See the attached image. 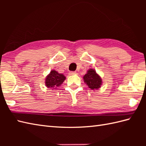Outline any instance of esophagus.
Wrapping results in <instances>:
<instances>
[{"mask_svg": "<svg viewBox=\"0 0 146 146\" xmlns=\"http://www.w3.org/2000/svg\"><path fill=\"white\" fill-rule=\"evenodd\" d=\"M69 74H70V75H76V73L75 72V71H70Z\"/></svg>", "mask_w": 146, "mask_h": 146, "instance_id": "34e87169", "label": "esophagus"}]
</instances>
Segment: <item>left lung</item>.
Returning <instances> with one entry per match:
<instances>
[{
    "label": "left lung",
    "instance_id": "1",
    "mask_svg": "<svg viewBox=\"0 0 146 146\" xmlns=\"http://www.w3.org/2000/svg\"><path fill=\"white\" fill-rule=\"evenodd\" d=\"M85 83L88 86L91 90L98 89L100 87L102 83V78L94 69L88 70L87 73L83 76Z\"/></svg>",
    "mask_w": 146,
    "mask_h": 146
}]
</instances>
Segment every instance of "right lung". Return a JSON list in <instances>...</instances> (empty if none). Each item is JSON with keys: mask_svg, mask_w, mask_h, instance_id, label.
<instances>
[{"mask_svg": "<svg viewBox=\"0 0 146 146\" xmlns=\"http://www.w3.org/2000/svg\"><path fill=\"white\" fill-rule=\"evenodd\" d=\"M66 79V77L61 73H58L56 71L52 70L46 76L45 84L48 88H56L60 86Z\"/></svg>", "mask_w": 146, "mask_h": 146, "instance_id": "add662e5", "label": "right lung"}]
</instances>
